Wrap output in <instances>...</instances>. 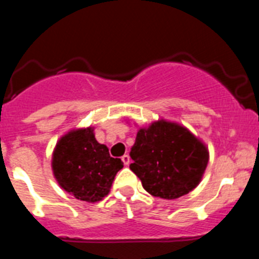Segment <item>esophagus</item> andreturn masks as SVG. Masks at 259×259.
<instances>
[{
	"label": "esophagus",
	"instance_id": "1",
	"mask_svg": "<svg viewBox=\"0 0 259 259\" xmlns=\"http://www.w3.org/2000/svg\"><path fill=\"white\" fill-rule=\"evenodd\" d=\"M122 161H123V163L125 164V166H128V164H130V155H128V154L123 155Z\"/></svg>",
	"mask_w": 259,
	"mask_h": 259
}]
</instances>
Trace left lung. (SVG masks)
Instances as JSON below:
<instances>
[{
    "instance_id": "left-lung-1",
    "label": "left lung",
    "mask_w": 259,
    "mask_h": 259,
    "mask_svg": "<svg viewBox=\"0 0 259 259\" xmlns=\"http://www.w3.org/2000/svg\"><path fill=\"white\" fill-rule=\"evenodd\" d=\"M130 168L152 196L175 200L197 187L209 162V153L187 128L155 122L137 132Z\"/></svg>"
}]
</instances>
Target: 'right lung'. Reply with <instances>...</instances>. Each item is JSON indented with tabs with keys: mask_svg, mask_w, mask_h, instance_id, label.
I'll return each mask as SVG.
<instances>
[{
	"mask_svg": "<svg viewBox=\"0 0 259 259\" xmlns=\"http://www.w3.org/2000/svg\"><path fill=\"white\" fill-rule=\"evenodd\" d=\"M52 166L66 192L77 200L96 202L109 193L123 162L110 157L107 146L96 140L92 128H85L62 137L53 153Z\"/></svg>",
	"mask_w": 259,
	"mask_h": 259,
	"instance_id": "right-lung-1",
	"label": "right lung"
}]
</instances>
